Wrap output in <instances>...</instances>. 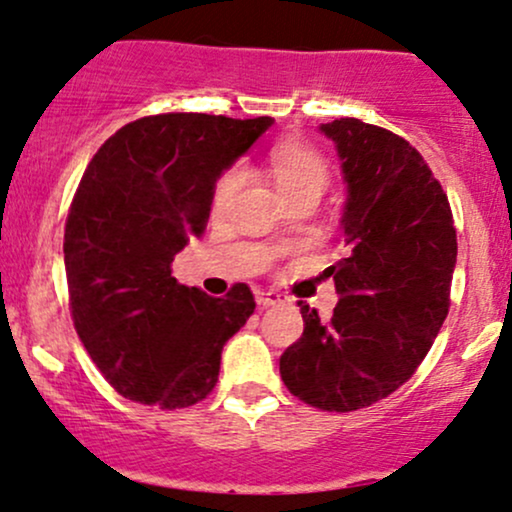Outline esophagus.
<instances>
[{"label": "esophagus", "mask_w": 512, "mask_h": 512, "mask_svg": "<svg viewBox=\"0 0 512 512\" xmlns=\"http://www.w3.org/2000/svg\"><path fill=\"white\" fill-rule=\"evenodd\" d=\"M255 301H257V305H260V308H269V305H276V303L284 301V296H281V293H276V291H257Z\"/></svg>", "instance_id": "esophagus-1"}]
</instances>
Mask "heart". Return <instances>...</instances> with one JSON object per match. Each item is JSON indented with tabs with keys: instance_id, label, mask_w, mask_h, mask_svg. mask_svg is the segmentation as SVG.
Segmentation results:
<instances>
[{
	"instance_id": "obj_1",
	"label": "heart",
	"mask_w": 512,
	"mask_h": 512,
	"mask_svg": "<svg viewBox=\"0 0 512 512\" xmlns=\"http://www.w3.org/2000/svg\"><path fill=\"white\" fill-rule=\"evenodd\" d=\"M269 170H272L276 187H279V192L286 197V202H289L291 207L301 202L317 204V199L325 195L332 178L327 158L322 156L320 151L298 142L276 144L272 154H269ZM243 185L245 170H228V173L219 180V185H216L214 211L228 209V204L236 199Z\"/></svg>"
}]
</instances>
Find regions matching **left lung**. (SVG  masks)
<instances>
[{"label": "left lung", "mask_w": 512, "mask_h": 512, "mask_svg": "<svg viewBox=\"0 0 512 512\" xmlns=\"http://www.w3.org/2000/svg\"><path fill=\"white\" fill-rule=\"evenodd\" d=\"M346 182L349 255L334 276L330 320L301 305L303 334L279 358L291 395L322 411H356L404 385L450 308L457 236L448 195L407 139L356 117L320 125Z\"/></svg>", "instance_id": "8db88e82"}]
</instances>
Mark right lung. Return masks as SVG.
<instances>
[{"label": "right lung", "instance_id": "add662e5", "mask_svg": "<svg viewBox=\"0 0 512 512\" xmlns=\"http://www.w3.org/2000/svg\"><path fill=\"white\" fill-rule=\"evenodd\" d=\"M272 117L166 113L117 129L88 163L67 226L69 308L88 356L122 397L158 409L202 402L223 344L255 313L248 284L223 298L170 276L207 226L216 180Z\"/></svg>", "mask_w": 512, "mask_h": 512}]
</instances>
